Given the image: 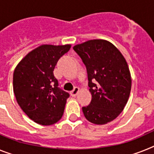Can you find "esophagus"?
Instances as JSON below:
<instances>
[{
  "mask_svg": "<svg viewBox=\"0 0 154 154\" xmlns=\"http://www.w3.org/2000/svg\"><path fill=\"white\" fill-rule=\"evenodd\" d=\"M79 91H80V88L75 87L74 88H73V91H71V95H72V96H76V95L78 94Z\"/></svg>",
  "mask_w": 154,
  "mask_h": 154,
  "instance_id": "34e87169",
  "label": "esophagus"
}]
</instances>
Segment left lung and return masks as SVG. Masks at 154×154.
Instances as JSON below:
<instances>
[{
	"label": "left lung",
	"instance_id": "1",
	"mask_svg": "<svg viewBox=\"0 0 154 154\" xmlns=\"http://www.w3.org/2000/svg\"><path fill=\"white\" fill-rule=\"evenodd\" d=\"M86 66L90 105L82 108L85 118L106 125L117 118L128 100L131 77L125 57L109 41L89 40L73 46Z\"/></svg>",
	"mask_w": 154,
	"mask_h": 154
}]
</instances>
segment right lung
I'll return each instance as SVG.
<instances>
[{"instance_id":"1","label":"right lung","mask_w":154,"mask_h":154,"mask_svg":"<svg viewBox=\"0 0 154 154\" xmlns=\"http://www.w3.org/2000/svg\"><path fill=\"white\" fill-rule=\"evenodd\" d=\"M71 45H41L18 63L13 91L23 111L36 123L51 125L62 118L69 93L58 88L53 71Z\"/></svg>"}]
</instances>
